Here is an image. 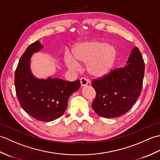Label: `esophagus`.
I'll return each instance as SVG.
<instances>
[{"label": "esophagus", "instance_id": "esophagus-1", "mask_svg": "<svg viewBox=\"0 0 160 160\" xmlns=\"http://www.w3.org/2000/svg\"><path fill=\"white\" fill-rule=\"evenodd\" d=\"M80 85L82 87H84V86H87L88 83H89V80H88L87 78H80Z\"/></svg>", "mask_w": 160, "mask_h": 160}]
</instances>
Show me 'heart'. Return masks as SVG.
Here are the masks:
<instances>
[{
  "label": "heart",
  "instance_id": "b5f03b06",
  "mask_svg": "<svg viewBox=\"0 0 160 160\" xmlns=\"http://www.w3.org/2000/svg\"><path fill=\"white\" fill-rule=\"evenodd\" d=\"M72 56L69 54L64 56V62L69 69L76 70L78 64H86L90 75L100 78L107 75L112 69L116 58V50L113 46L92 40L75 45Z\"/></svg>",
  "mask_w": 160,
  "mask_h": 160
}]
</instances>
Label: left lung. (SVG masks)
Returning <instances> with one entry per match:
<instances>
[{
  "mask_svg": "<svg viewBox=\"0 0 160 160\" xmlns=\"http://www.w3.org/2000/svg\"><path fill=\"white\" fill-rule=\"evenodd\" d=\"M124 67L111 70L94 79L96 96L92 108L100 117L118 118L131 109L140 96L144 76V61L137 47L132 49Z\"/></svg>",
  "mask_w": 160,
  "mask_h": 160,
  "instance_id": "8db88e82",
  "label": "left lung"
}]
</instances>
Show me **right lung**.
<instances>
[{
	"label": "right lung",
	"instance_id": "add662e5",
	"mask_svg": "<svg viewBox=\"0 0 160 160\" xmlns=\"http://www.w3.org/2000/svg\"><path fill=\"white\" fill-rule=\"evenodd\" d=\"M42 48L40 42L31 44L20 57L15 71L16 93L20 106L36 120L51 122L62 115L70 96L80 87L79 80L68 82L59 78L37 79L30 71V58Z\"/></svg>",
	"mask_w": 160,
	"mask_h": 160
}]
</instances>
